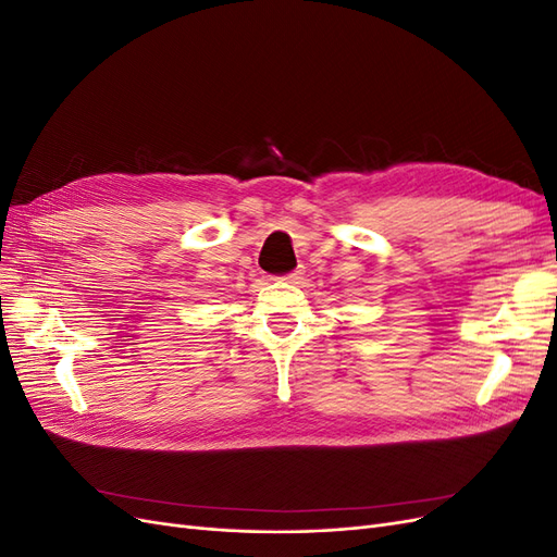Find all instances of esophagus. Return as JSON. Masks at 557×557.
Listing matches in <instances>:
<instances>
[{
    "instance_id": "esophagus-1",
    "label": "esophagus",
    "mask_w": 557,
    "mask_h": 557,
    "mask_svg": "<svg viewBox=\"0 0 557 557\" xmlns=\"http://www.w3.org/2000/svg\"><path fill=\"white\" fill-rule=\"evenodd\" d=\"M301 274H305V269H295V272H288L283 276V281H288V283H299L301 281Z\"/></svg>"
}]
</instances>
